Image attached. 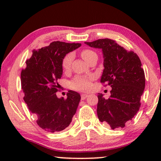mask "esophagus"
Instances as JSON below:
<instances>
[{"label":"esophagus","mask_w":161,"mask_h":161,"mask_svg":"<svg viewBox=\"0 0 161 161\" xmlns=\"http://www.w3.org/2000/svg\"><path fill=\"white\" fill-rule=\"evenodd\" d=\"M88 97V94H81V99H82V100H85L86 98Z\"/></svg>","instance_id":"obj_1"}]
</instances>
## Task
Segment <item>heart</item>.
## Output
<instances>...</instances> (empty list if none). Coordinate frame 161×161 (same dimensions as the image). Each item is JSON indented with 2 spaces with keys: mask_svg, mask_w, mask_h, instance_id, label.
I'll return each mask as SVG.
<instances>
[{
  "mask_svg": "<svg viewBox=\"0 0 161 161\" xmlns=\"http://www.w3.org/2000/svg\"><path fill=\"white\" fill-rule=\"evenodd\" d=\"M80 55L82 58L88 62V61L89 60L92 56L97 54L95 52L90 49H83V50H81ZM72 60H73V54L72 53H67L64 57L62 61H61V67H62L64 71H69L70 67H71ZM92 80H93V77L92 76L86 77L78 75L70 82V86H71L72 89L77 90V91L87 92L91 89Z\"/></svg>",
  "mask_w": 161,
  "mask_h": 161,
  "instance_id": "obj_1",
  "label": "heart"
}]
</instances>
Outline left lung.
I'll return each mask as SVG.
<instances>
[{
    "instance_id": "obj_1",
    "label": "left lung",
    "mask_w": 161,
    "mask_h": 161,
    "mask_svg": "<svg viewBox=\"0 0 161 161\" xmlns=\"http://www.w3.org/2000/svg\"><path fill=\"white\" fill-rule=\"evenodd\" d=\"M85 44L102 49L105 68L100 82L111 86L112 89L108 99L98 94L99 120L113 130L124 127L139 110L145 87L144 72L139 57L111 39H100Z\"/></svg>"
}]
</instances>
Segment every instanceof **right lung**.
<instances>
[{
  "mask_svg": "<svg viewBox=\"0 0 161 161\" xmlns=\"http://www.w3.org/2000/svg\"><path fill=\"white\" fill-rule=\"evenodd\" d=\"M80 43L53 42L50 45L33 50L21 72L23 100L31 113L36 116V123L50 133L69 126L80 100L78 92L69 91L67 98H58V80L62 75L61 61L68 53L80 47Z\"/></svg>",
  "mask_w": 161,
  "mask_h": 161,
  "instance_id": "right-lung-1",
  "label": "right lung"
}]
</instances>
